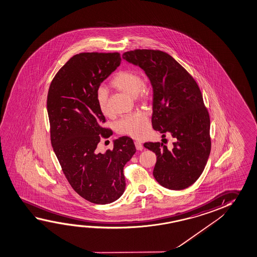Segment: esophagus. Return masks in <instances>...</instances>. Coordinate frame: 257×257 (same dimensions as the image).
Segmentation results:
<instances>
[{"mask_svg": "<svg viewBox=\"0 0 257 257\" xmlns=\"http://www.w3.org/2000/svg\"><path fill=\"white\" fill-rule=\"evenodd\" d=\"M135 147H136V148H137V150H139V151H141V150H143V145L140 142L136 141V142H135Z\"/></svg>", "mask_w": 257, "mask_h": 257, "instance_id": "obj_1", "label": "esophagus"}]
</instances>
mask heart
I'll return each instance as SVG.
<instances>
[{"label":"heart","instance_id":"b5f03b06","mask_svg":"<svg viewBox=\"0 0 257 257\" xmlns=\"http://www.w3.org/2000/svg\"><path fill=\"white\" fill-rule=\"evenodd\" d=\"M110 85L115 89L137 97L139 101L146 103L150 100V91L144 83L140 74L134 69H123L118 71L111 79ZM95 99L98 107L103 114H109L108 92L104 87L96 90ZM149 118L146 111H136L120 118L117 122V131L120 134L127 135L135 139L144 138L149 131Z\"/></svg>","mask_w":257,"mask_h":257}]
</instances>
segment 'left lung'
I'll list each match as a JSON object with an SVG mask.
<instances>
[{"mask_svg": "<svg viewBox=\"0 0 257 257\" xmlns=\"http://www.w3.org/2000/svg\"><path fill=\"white\" fill-rule=\"evenodd\" d=\"M122 58L145 70L153 91L152 125L155 131L171 133L170 150L163 143L144 147L157 156L154 177L164 188L181 190L195 183L211 152L210 116L196 80L170 54L160 50L138 49Z\"/></svg>", "mask_w": 257, "mask_h": 257, "instance_id": "obj_1", "label": "left lung"}]
</instances>
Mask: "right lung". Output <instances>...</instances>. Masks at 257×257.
<instances>
[{
    "label": "right lung",
    "mask_w": 257,
    "mask_h": 257,
    "mask_svg": "<svg viewBox=\"0 0 257 257\" xmlns=\"http://www.w3.org/2000/svg\"><path fill=\"white\" fill-rule=\"evenodd\" d=\"M118 53H81L58 71L47 95L53 151L70 186L91 203L110 204L122 196L123 168L136 153L128 137L114 140L113 148L98 153V143L112 135L102 127L105 117L96 90L120 64Z\"/></svg>",
    "instance_id": "1"
}]
</instances>
